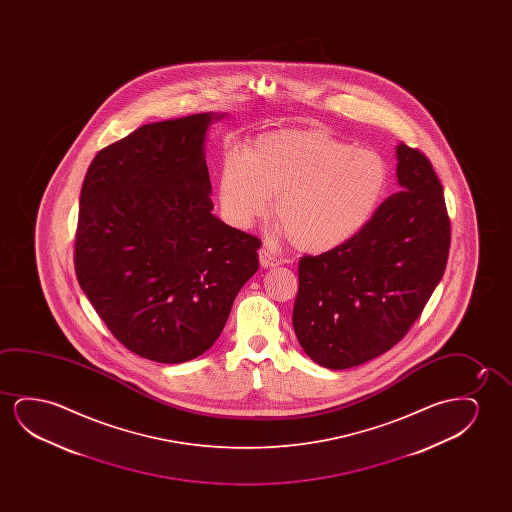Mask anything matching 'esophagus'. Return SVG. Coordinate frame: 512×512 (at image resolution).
<instances>
[{"mask_svg": "<svg viewBox=\"0 0 512 512\" xmlns=\"http://www.w3.org/2000/svg\"><path fill=\"white\" fill-rule=\"evenodd\" d=\"M260 266L264 269H271V267L280 266V260L274 257L273 253L267 252V250H260L259 252Z\"/></svg>", "mask_w": 512, "mask_h": 512, "instance_id": "obj_1", "label": "esophagus"}]
</instances>
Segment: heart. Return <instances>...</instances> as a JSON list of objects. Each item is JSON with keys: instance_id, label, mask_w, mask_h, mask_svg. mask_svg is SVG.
<instances>
[{"instance_id": "1", "label": "heart", "mask_w": 512, "mask_h": 512, "mask_svg": "<svg viewBox=\"0 0 512 512\" xmlns=\"http://www.w3.org/2000/svg\"><path fill=\"white\" fill-rule=\"evenodd\" d=\"M388 185L383 157L351 147L316 129L260 134L225 155L218 199L239 229L264 217L274 196V217L290 245L302 253L336 250L369 224Z\"/></svg>"}]
</instances>
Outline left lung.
I'll return each instance as SVG.
<instances>
[{
	"instance_id": "1",
	"label": "left lung",
	"mask_w": 512,
	"mask_h": 512,
	"mask_svg": "<svg viewBox=\"0 0 512 512\" xmlns=\"http://www.w3.org/2000/svg\"><path fill=\"white\" fill-rule=\"evenodd\" d=\"M397 182L355 238L299 260L295 336L313 362L350 369L393 348L439 285L451 227L442 185L416 148L400 143Z\"/></svg>"
}]
</instances>
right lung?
<instances>
[{"mask_svg": "<svg viewBox=\"0 0 512 512\" xmlns=\"http://www.w3.org/2000/svg\"><path fill=\"white\" fill-rule=\"evenodd\" d=\"M224 117L145 124L103 148L82 185L78 283L117 341L161 364L210 350L259 269L260 239L211 213L204 143Z\"/></svg>", "mask_w": 512, "mask_h": 512, "instance_id": "1", "label": "right lung"}]
</instances>
